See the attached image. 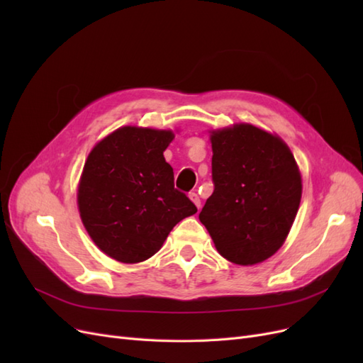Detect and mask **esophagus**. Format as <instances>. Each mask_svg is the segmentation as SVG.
<instances>
[{
  "instance_id": "1",
  "label": "esophagus",
  "mask_w": 363,
  "mask_h": 363,
  "mask_svg": "<svg viewBox=\"0 0 363 363\" xmlns=\"http://www.w3.org/2000/svg\"><path fill=\"white\" fill-rule=\"evenodd\" d=\"M189 199L194 201V204L196 206V207H201V200H200V196H199V194H195V192H191L189 194Z\"/></svg>"
}]
</instances>
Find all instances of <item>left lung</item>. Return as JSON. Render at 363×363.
<instances>
[{
    "label": "left lung",
    "instance_id": "left-lung-1",
    "mask_svg": "<svg viewBox=\"0 0 363 363\" xmlns=\"http://www.w3.org/2000/svg\"><path fill=\"white\" fill-rule=\"evenodd\" d=\"M212 180L200 221L219 255L238 265L271 257L288 238L301 200V175L289 147L265 130H213Z\"/></svg>",
    "mask_w": 363,
    "mask_h": 363
}]
</instances>
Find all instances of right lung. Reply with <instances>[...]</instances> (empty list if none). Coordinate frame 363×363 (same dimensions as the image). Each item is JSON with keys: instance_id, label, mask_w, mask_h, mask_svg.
<instances>
[{"instance_id": "add662e5", "label": "right lung", "mask_w": 363, "mask_h": 363, "mask_svg": "<svg viewBox=\"0 0 363 363\" xmlns=\"http://www.w3.org/2000/svg\"><path fill=\"white\" fill-rule=\"evenodd\" d=\"M171 130L121 127L92 148L84 163L77 203L95 245L123 263L150 259L174 225L196 213L174 188L163 157Z\"/></svg>"}]
</instances>
